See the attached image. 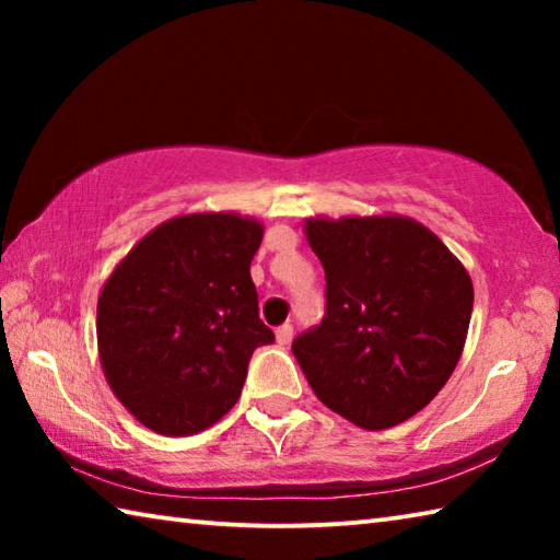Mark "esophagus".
<instances>
[{"label":"esophagus","mask_w":560,"mask_h":560,"mask_svg":"<svg viewBox=\"0 0 560 560\" xmlns=\"http://www.w3.org/2000/svg\"><path fill=\"white\" fill-rule=\"evenodd\" d=\"M291 338H293V328L289 324H283V326L277 328V343L279 346H287Z\"/></svg>","instance_id":"1"}]
</instances>
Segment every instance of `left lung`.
Instances as JSON below:
<instances>
[{
	"label": "left lung",
	"mask_w": 560,
	"mask_h": 560,
	"mask_svg": "<svg viewBox=\"0 0 560 560\" xmlns=\"http://www.w3.org/2000/svg\"><path fill=\"white\" fill-rule=\"evenodd\" d=\"M326 316L291 343L311 390L363 430L395 428L450 381L467 340L469 271L412 217H308Z\"/></svg>",
	"instance_id": "8db88e82"
}]
</instances>
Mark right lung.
Wrapping results in <instances>:
<instances>
[{
  "label": "right lung",
  "mask_w": 560,
  "mask_h": 560,
  "mask_svg": "<svg viewBox=\"0 0 560 560\" xmlns=\"http://www.w3.org/2000/svg\"><path fill=\"white\" fill-rule=\"evenodd\" d=\"M261 236L254 217L179 214L148 232L103 283V375L148 430L187 438L240 400L254 348L273 340L249 273Z\"/></svg>",
  "instance_id": "obj_1"
}]
</instances>
